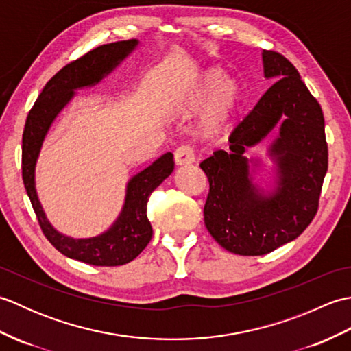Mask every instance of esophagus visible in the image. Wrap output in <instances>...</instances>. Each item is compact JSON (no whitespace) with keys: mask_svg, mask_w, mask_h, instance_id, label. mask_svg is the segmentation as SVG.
<instances>
[{"mask_svg":"<svg viewBox=\"0 0 351 351\" xmlns=\"http://www.w3.org/2000/svg\"><path fill=\"white\" fill-rule=\"evenodd\" d=\"M175 162L176 166H190L195 162V152L190 146H181L175 152Z\"/></svg>","mask_w":351,"mask_h":351,"instance_id":"esophagus-1","label":"esophagus"}]
</instances>
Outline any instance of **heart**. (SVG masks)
<instances>
[{"instance_id":"heart-1","label":"heart","mask_w":351,"mask_h":351,"mask_svg":"<svg viewBox=\"0 0 351 351\" xmlns=\"http://www.w3.org/2000/svg\"><path fill=\"white\" fill-rule=\"evenodd\" d=\"M171 111L180 119H187L199 110L197 131L204 138L225 136L234 125L241 104V86L232 75H225L221 68L202 69L171 96Z\"/></svg>"}]
</instances>
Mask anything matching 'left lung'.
<instances>
[{
  "mask_svg": "<svg viewBox=\"0 0 351 351\" xmlns=\"http://www.w3.org/2000/svg\"><path fill=\"white\" fill-rule=\"evenodd\" d=\"M265 80L276 83L229 137V151H215L200 162L210 181L204 208L208 232L223 249L259 256L295 240L318 210L327 171L324 116L300 73L285 57L263 51ZM274 128L269 147L274 185L254 180L260 167L245 152Z\"/></svg>",
  "mask_w": 351,
  "mask_h": 351,
  "instance_id": "8db88e82",
  "label": "left lung"
}]
</instances>
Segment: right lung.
<instances>
[{"mask_svg": "<svg viewBox=\"0 0 351 351\" xmlns=\"http://www.w3.org/2000/svg\"><path fill=\"white\" fill-rule=\"evenodd\" d=\"M137 39L107 43L88 51L78 60L66 64L43 87L27 116L22 134V180L45 237L54 247L71 259L101 267L128 264L137 258L152 238L146 205L151 193L170 176L175 169L173 154L167 152L155 160L126 184L122 211L106 232L92 238L63 235L47 219L36 191V162L52 122L68 106L75 90L92 87L110 75L138 47Z\"/></svg>", "mask_w": 351, "mask_h": 351, "instance_id": "right-lung-1", "label": "right lung"}]
</instances>
